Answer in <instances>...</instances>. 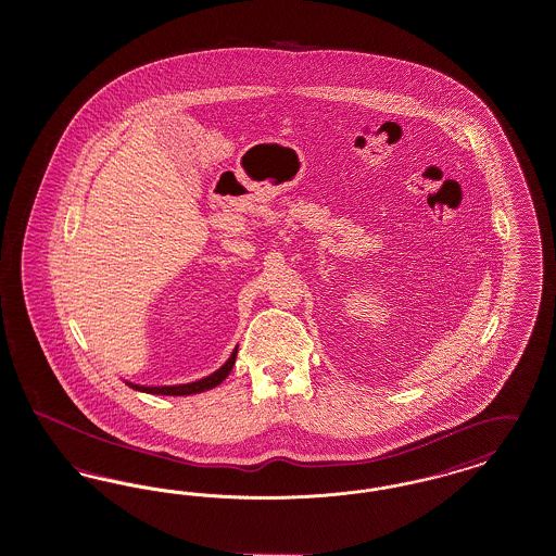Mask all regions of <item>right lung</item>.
<instances>
[{
	"instance_id": "add662e5",
	"label": "right lung",
	"mask_w": 556,
	"mask_h": 556,
	"mask_svg": "<svg viewBox=\"0 0 556 556\" xmlns=\"http://www.w3.org/2000/svg\"><path fill=\"white\" fill-rule=\"evenodd\" d=\"M236 356H238V348L233 350V354L229 356V361L220 367L218 370H214L208 377L200 379V381H193V383H184V386H137L127 381V386L137 390V392H146V394H162V396H189V394H200V392H206L216 388L218 383H223L227 379V375L233 369L236 365Z\"/></svg>"
}]
</instances>
